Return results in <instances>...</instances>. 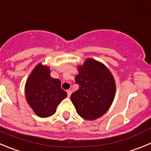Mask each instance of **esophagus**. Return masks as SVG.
Here are the masks:
<instances>
[{
    "label": "esophagus",
    "mask_w": 151,
    "mask_h": 151,
    "mask_svg": "<svg viewBox=\"0 0 151 151\" xmlns=\"http://www.w3.org/2000/svg\"><path fill=\"white\" fill-rule=\"evenodd\" d=\"M71 94H72L71 90H67V96H68V97H70V96H71Z\"/></svg>",
    "instance_id": "1"
}]
</instances>
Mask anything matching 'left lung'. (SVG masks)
Returning <instances> with one entry per match:
<instances>
[{
  "label": "left lung",
  "mask_w": 151,
  "mask_h": 151,
  "mask_svg": "<svg viewBox=\"0 0 151 151\" xmlns=\"http://www.w3.org/2000/svg\"><path fill=\"white\" fill-rule=\"evenodd\" d=\"M75 80L79 85L70 99L78 114L87 120L102 116L111 106L116 95V82L111 72L100 61L87 58L78 66Z\"/></svg>",
  "instance_id": "1"
}]
</instances>
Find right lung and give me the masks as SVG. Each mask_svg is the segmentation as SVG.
<instances>
[{"instance_id": "add662e5", "label": "right lung", "mask_w": 151, "mask_h": 151, "mask_svg": "<svg viewBox=\"0 0 151 151\" xmlns=\"http://www.w3.org/2000/svg\"><path fill=\"white\" fill-rule=\"evenodd\" d=\"M67 96L61 89V81L52 78L50 67L41 63L35 66L26 81V100L39 117L52 116Z\"/></svg>"}]
</instances>
